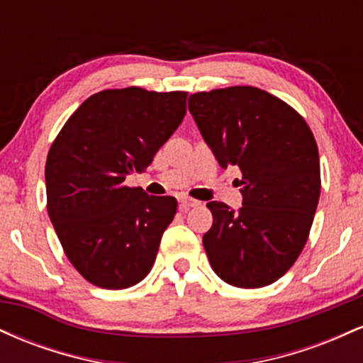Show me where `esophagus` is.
<instances>
[{
    "label": "esophagus",
    "instance_id": "esophagus-1",
    "mask_svg": "<svg viewBox=\"0 0 363 363\" xmlns=\"http://www.w3.org/2000/svg\"><path fill=\"white\" fill-rule=\"evenodd\" d=\"M198 205L199 203L196 201V199L187 198V196H179V208H181V211H187L189 208L198 206Z\"/></svg>",
    "mask_w": 363,
    "mask_h": 363
}]
</instances>
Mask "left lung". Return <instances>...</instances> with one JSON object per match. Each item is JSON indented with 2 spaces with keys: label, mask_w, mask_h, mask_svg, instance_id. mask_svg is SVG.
<instances>
[{
  "label": "left lung",
  "mask_w": 363,
  "mask_h": 363,
  "mask_svg": "<svg viewBox=\"0 0 363 363\" xmlns=\"http://www.w3.org/2000/svg\"><path fill=\"white\" fill-rule=\"evenodd\" d=\"M189 112L220 164L240 169L242 206L210 201L213 225L203 245L228 285L259 289L294 264L319 203L314 135L289 104L256 86L189 95Z\"/></svg>",
  "instance_id": "1"
}]
</instances>
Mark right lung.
Instances as JSON below:
<instances>
[{
	"instance_id": "obj_1",
	"label": "right lung",
	"mask_w": 363,
	"mask_h": 363,
	"mask_svg": "<svg viewBox=\"0 0 363 363\" xmlns=\"http://www.w3.org/2000/svg\"><path fill=\"white\" fill-rule=\"evenodd\" d=\"M186 91L104 90L74 111L45 162L48 213L85 280L121 290L143 280L177 211L172 196L124 186L186 116Z\"/></svg>"
}]
</instances>
